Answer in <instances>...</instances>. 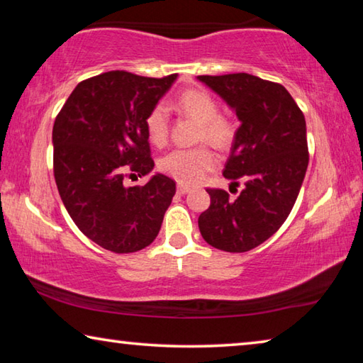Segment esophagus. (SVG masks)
I'll list each match as a JSON object with an SVG mask.
<instances>
[{
	"label": "esophagus",
	"instance_id": "esophagus-1",
	"mask_svg": "<svg viewBox=\"0 0 363 363\" xmlns=\"http://www.w3.org/2000/svg\"><path fill=\"white\" fill-rule=\"evenodd\" d=\"M189 192H190V187L184 186V184H179V186H177V194H179V195H186Z\"/></svg>",
	"mask_w": 363,
	"mask_h": 363
}]
</instances>
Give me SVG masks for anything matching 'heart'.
Masks as SVG:
<instances>
[{"label":"heart","mask_w":363,"mask_h":363,"mask_svg":"<svg viewBox=\"0 0 363 363\" xmlns=\"http://www.w3.org/2000/svg\"><path fill=\"white\" fill-rule=\"evenodd\" d=\"M176 108L179 112L192 116L200 123L199 139L206 140L218 149H225L233 140L232 123L225 116L219 115V107L214 97L205 89H187L176 99ZM145 131L150 143L163 145L168 140L169 120L168 110L163 104H157L147 113ZM216 158L206 147L195 149H176L160 160V168L163 173L174 177L182 184H195L203 179L208 171L214 168Z\"/></svg>","instance_id":"heart-1"}]
</instances>
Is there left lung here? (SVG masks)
I'll return each instance as SVG.
<instances>
[{
    "label": "left lung",
    "instance_id": "1",
    "mask_svg": "<svg viewBox=\"0 0 363 363\" xmlns=\"http://www.w3.org/2000/svg\"><path fill=\"white\" fill-rule=\"evenodd\" d=\"M199 79L242 123L223 174L230 186L243 182L237 199L223 189H206L211 203L199 218L200 233L214 248L245 253L272 237L293 210L309 163L306 120L279 83L250 73Z\"/></svg>",
    "mask_w": 363,
    "mask_h": 363
}]
</instances>
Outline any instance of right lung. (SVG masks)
Instances as JSON below:
<instances>
[{"instance_id":"add662e5","label":"right lung","mask_w":363,"mask_h":363,"mask_svg":"<svg viewBox=\"0 0 363 363\" xmlns=\"http://www.w3.org/2000/svg\"><path fill=\"white\" fill-rule=\"evenodd\" d=\"M176 77L101 73L78 83L54 121V177L65 210L113 253L149 247L176 194V182L160 173L143 187L123 182L126 173L147 176L155 167L144 120Z\"/></svg>"}]
</instances>
